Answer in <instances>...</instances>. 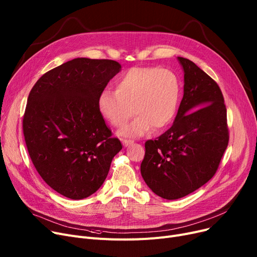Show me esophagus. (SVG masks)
Instances as JSON below:
<instances>
[{"instance_id":"1","label":"esophagus","mask_w":257,"mask_h":257,"mask_svg":"<svg viewBox=\"0 0 257 257\" xmlns=\"http://www.w3.org/2000/svg\"><path fill=\"white\" fill-rule=\"evenodd\" d=\"M121 143H123L124 147H128V146L133 144V141H131V140H123V141H121Z\"/></svg>"}]
</instances>
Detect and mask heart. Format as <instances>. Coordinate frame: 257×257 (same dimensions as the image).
<instances>
[{
    "instance_id": "1",
    "label": "heart",
    "mask_w": 257,
    "mask_h": 257,
    "mask_svg": "<svg viewBox=\"0 0 257 257\" xmlns=\"http://www.w3.org/2000/svg\"><path fill=\"white\" fill-rule=\"evenodd\" d=\"M180 97L177 77L158 67H133L115 82V90L105 89L98 97L101 116L119 128L132 112L131 123L119 131L123 138H141L152 128L163 130L176 116ZM133 109L131 110V108Z\"/></svg>"
}]
</instances>
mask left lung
Listing matches in <instances>:
<instances>
[{
  "label": "left lung",
  "instance_id": "obj_1",
  "mask_svg": "<svg viewBox=\"0 0 257 257\" xmlns=\"http://www.w3.org/2000/svg\"><path fill=\"white\" fill-rule=\"evenodd\" d=\"M184 73L183 98L172 127L147 141L141 165L146 184L157 196L176 200L208 182L229 141L222 91L193 61L178 57Z\"/></svg>",
  "mask_w": 257,
  "mask_h": 257
}]
</instances>
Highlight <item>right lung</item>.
<instances>
[{"label": "right lung", "instance_id": "right-lung-1", "mask_svg": "<svg viewBox=\"0 0 257 257\" xmlns=\"http://www.w3.org/2000/svg\"><path fill=\"white\" fill-rule=\"evenodd\" d=\"M121 70L108 59L75 58L40 77L23 119L32 163L60 195L81 200L105 181L121 150L98 109V97Z\"/></svg>", "mask_w": 257, "mask_h": 257}]
</instances>
